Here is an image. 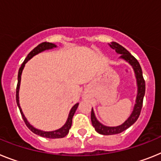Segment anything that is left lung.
I'll return each instance as SVG.
<instances>
[{"label":"left lung","instance_id":"obj_1","mask_svg":"<svg viewBox=\"0 0 161 161\" xmlns=\"http://www.w3.org/2000/svg\"><path fill=\"white\" fill-rule=\"evenodd\" d=\"M109 46L113 49H115L116 53L117 54L121 55L119 57L120 59L124 60L132 66L134 72H135V79H136L138 91H137L135 104L134 106L132 113L130 115V117L120 125H117V126H107V125H103L102 123L98 121L96 115H95L94 110H93V108H92L91 119H92V125L94 126L96 132H98L100 135H116V134H120L122 131L128 129L130 126H131L137 121V119L139 118V115H140V112L142 106V100H143V97H144L145 95V81L143 79V77H142V69H141L139 61H137L136 58L134 56L131 55L125 47L120 45L119 44L116 43V42H111Z\"/></svg>","mask_w":161,"mask_h":161}]
</instances>
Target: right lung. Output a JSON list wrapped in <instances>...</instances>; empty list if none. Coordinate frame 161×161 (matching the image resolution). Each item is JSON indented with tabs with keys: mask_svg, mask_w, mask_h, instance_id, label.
<instances>
[{
	"mask_svg": "<svg viewBox=\"0 0 161 161\" xmlns=\"http://www.w3.org/2000/svg\"><path fill=\"white\" fill-rule=\"evenodd\" d=\"M57 46L55 44H53V43H49V42H44V43H41V44H39L37 47H36L34 49L32 50L31 52L29 53V54L27 55V57L25 58L23 63L21 65L20 69L19 70V75H18V85H17V88H16V101L17 104H18V107H19V110H20L21 115L22 117V119L26 123V126L28 127L29 129L32 131V132L36 134L37 135H40L41 137H44V138H47V139H60V138H64L65 136H66L69 133V129H70L71 125H72V119L73 117L75 115V113L76 111L77 108L79 106V103L75 104V105L73 106L72 108L69 111V116H68V118L66 120V122L64 124L61 128L59 129L53 131H44L41 130H39L37 128H35L32 125H31L30 122L27 121V119L26 118L25 115L22 113V110L21 108L20 104H19V89H20V84H21V76H22V73L23 69H24V66L26 65V63L29 60H31L32 57L34 56L37 55L40 53H42V52L45 51V50L48 49H53L54 47H57Z\"/></svg>",
	"mask_w": 161,
	"mask_h": 161,
	"instance_id": "1",
	"label": "right lung"
}]
</instances>
